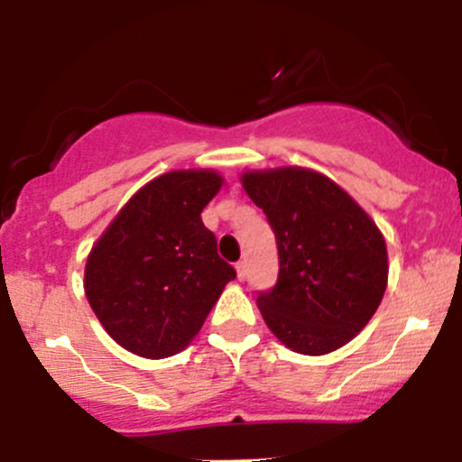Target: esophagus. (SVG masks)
Listing matches in <instances>:
<instances>
[{"label": "esophagus", "instance_id": "obj_1", "mask_svg": "<svg viewBox=\"0 0 462 462\" xmlns=\"http://www.w3.org/2000/svg\"><path fill=\"white\" fill-rule=\"evenodd\" d=\"M245 261H239L236 263V276H239V281H245V276H247V270H245Z\"/></svg>", "mask_w": 462, "mask_h": 462}]
</instances>
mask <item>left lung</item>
<instances>
[{
	"label": "left lung",
	"mask_w": 462,
	"mask_h": 462,
	"mask_svg": "<svg viewBox=\"0 0 462 462\" xmlns=\"http://www.w3.org/2000/svg\"><path fill=\"white\" fill-rule=\"evenodd\" d=\"M241 180L276 235L278 281L256 298L270 331L302 355L351 342L386 291L388 254L379 227L316 171L287 166Z\"/></svg>",
	"instance_id": "obj_1"
}]
</instances>
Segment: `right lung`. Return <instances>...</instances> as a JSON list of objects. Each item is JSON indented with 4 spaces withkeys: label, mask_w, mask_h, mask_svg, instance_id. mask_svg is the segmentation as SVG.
Segmentation results:
<instances>
[{
    "label": "right lung",
    "mask_w": 462,
    "mask_h": 462,
    "mask_svg": "<svg viewBox=\"0 0 462 462\" xmlns=\"http://www.w3.org/2000/svg\"><path fill=\"white\" fill-rule=\"evenodd\" d=\"M221 181L212 171L155 177L91 247L85 293L105 331L126 351L149 359L180 353L236 278L201 221Z\"/></svg>",
    "instance_id": "obj_1"
}]
</instances>
